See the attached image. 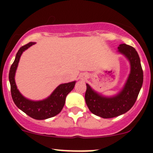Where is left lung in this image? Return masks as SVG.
<instances>
[{
	"instance_id": "left-lung-1",
	"label": "left lung",
	"mask_w": 153,
	"mask_h": 153,
	"mask_svg": "<svg viewBox=\"0 0 153 153\" xmlns=\"http://www.w3.org/2000/svg\"><path fill=\"white\" fill-rule=\"evenodd\" d=\"M118 51L129 59L131 65L130 74L123 90L116 96L106 98L86 84V105L92 113L104 118H114L129 111L136 101L143 84V69L135 48L123 44L119 45Z\"/></svg>"
}]
</instances>
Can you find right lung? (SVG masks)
<instances>
[{"instance_id":"obj_1","label":"right lung","mask_w":153,"mask_h":153,"mask_svg":"<svg viewBox=\"0 0 153 153\" xmlns=\"http://www.w3.org/2000/svg\"><path fill=\"white\" fill-rule=\"evenodd\" d=\"M29 42L19 49L13 64L10 67L9 79L10 82L11 95L15 105L31 118L37 120H44L58 115L64 107L66 97L73 89L75 81L61 84L55 89L52 95L45 100L32 101L24 98L17 89L15 82V74L22 52L35 44Z\"/></svg>"}]
</instances>
